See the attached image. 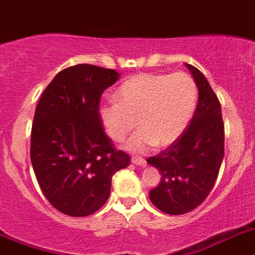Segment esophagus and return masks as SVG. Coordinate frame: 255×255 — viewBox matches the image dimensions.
Segmentation results:
<instances>
[{
  "instance_id": "obj_1",
  "label": "esophagus",
  "mask_w": 255,
  "mask_h": 255,
  "mask_svg": "<svg viewBox=\"0 0 255 255\" xmlns=\"http://www.w3.org/2000/svg\"><path fill=\"white\" fill-rule=\"evenodd\" d=\"M130 161H132V164H134V165H144V164H146L144 159H142V157H137V156H133L132 159H130Z\"/></svg>"
}]
</instances>
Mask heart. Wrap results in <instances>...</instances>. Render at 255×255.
<instances>
[{"label": "heart", "mask_w": 255, "mask_h": 255, "mask_svg": "<svg viewBox=\"0 0 255 255\" xmlns=\"http://www.w3.org/2000/svg\"><path fill=\"white\" fill-rule=\"evenodd\" d=\"M118 103L99 107V118L114 141H128L133 152H147L153 146H169L184 133L198 100L194 80L185 72L139 73L126 80L116 93ZM137 123H135V119Z\"/></svg>", "instance_id": "1"}]
</instances>
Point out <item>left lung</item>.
<instances>
[{
  "label": "left lung",
  "instance_id": "left-lung-1",
  "mask_svg": "<svg viewBox=\"0 0 255 255\" xmlns=\"http://www.w3.org/2000/svg\"><path fill=\"white\" fill-rule=\"evenodd\" d=\"M198 88V104L184 133L166 150L148 157L161 174L150 201L167 215H184L198 207L215 185L225 152L221 104L205 75L185 63Z\"/></svg>",
  "mask_w": 255,
  "mask_h": 255
}]
</instances>
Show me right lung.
I'll list each match as a JSON object with an SVG mask.
<instances>
[{
  "mask_svg": "<svg viewBox=\"0 0 255 255\" xmlns=\"http://www.w3.org/2000/svg\"><path fill=\"white\" fill-rule=\"evenodd\" d=\"M114 70L76 65L45 88L31 127L30 159L45 198L67 216L96 212L109 198L112 176L130 164L105 134L99 103L118 81Z\"/></svg>",
  "mask_w": 255,
  "mask_h": 255,
  "instance_id": "1",
  "label": "right lung"
}]
</instances>
